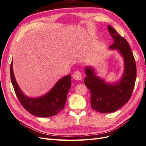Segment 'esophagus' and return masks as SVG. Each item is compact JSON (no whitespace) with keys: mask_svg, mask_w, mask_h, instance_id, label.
Segmentation results:
<instances>
[{"mask_svg":"<svg viewBox=\"0 0 146 146\" xmlns=\"http://www.w3.org/2000/svg\"><path fill=\"white\" fill-rule=\"evenodd\" d=\"M73 78L75 80H81L83 76H82V74L80 72L78 71V72H75L73 74Z\"/></svg>","mask_w":146,"mask_h":146,"instance_id":"34e87169","label":"esophagus"}]
</instances>
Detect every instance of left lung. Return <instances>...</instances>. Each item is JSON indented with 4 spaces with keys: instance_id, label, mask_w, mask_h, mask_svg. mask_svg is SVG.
<instances>
[{
    "instance_id": "1",
    "label": "left lung",
    "mask_w": 146,
    "mask_h": 146,
    "mask_svg": "<svg viewBox=\"0 0 146 146\" xmlns=\"http://www.w3.org/2000/svg\"><path fill=\"white\" fill-rule=\"evenodd\" d=\"M113 43L109 49L116 50L123 58L124 70L121 78L108 82L97 74L94 67H84V84L91 92V104L94 110L103 113L119 110L128 102L132 94L136 78L135 60L128 42L111 26L108 25Z\"/></svg>"
}]
</instances>
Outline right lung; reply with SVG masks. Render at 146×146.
Returning <instances> with one entry per match:
<instances>
[{"label": "right lung", "instance_id": "add662e5", "mask_svg": "<svg viewBox=\"0 0 146 146\" xmlns=\"http://www.w3.org/2000/svg\"><path fill=\"white\" fill-rule=\"evenodd\" d=\"M10 78L18 100L31 114L39 117H49L57 115L64 108L72 84L70 74L60 78L46 94L36 98L25 95L18 86L13 73V60L10 65Z\"/></svg>", "mask_w": 146, "mask_h": 146}]
</instances>
